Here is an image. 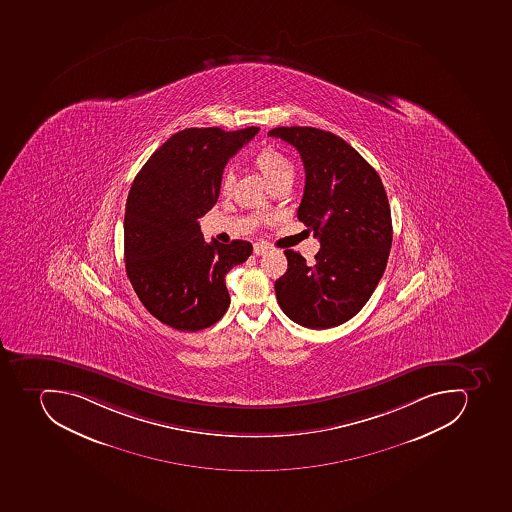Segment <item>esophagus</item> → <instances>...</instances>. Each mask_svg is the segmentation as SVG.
I'll return each instance as SVG.
<instances>
[{
	"instance_id": "34e87169",
	"label": "esophagus",
	"mask_w": 512,
	"mask_h": 512,
	"mask_svg": "<svg viewBox=\"0 0 512 512\" xmlns=\"http://www.w3.org/2000/svg\"><path fill=\"white\" fill-rule=\"evenodd\" d=\"M268 249H270V247H268V244H265V242H255L254 244L255 255L266 254V252H268Z\"/></svg>"
}]
</instances>
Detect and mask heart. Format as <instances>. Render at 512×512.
<instances>
[{
    "mask_svg": "<svg viewBox=\"0 0 512 512\" xmlns=\"http://www.w3.org/2000/svg\"><path fill=\"white\" fill-rule=\"evenodd\" d=\"M255 167L271 181L274 188H279L283 184H292L294 181L295 168L292 160L276 146H266L260 149L254 157ZM234 173L233 170H225L221 175L220 191L223 196H228L233 189Z\"/></svg>",
    "mask_w": 512,
    "mask_h": 512,
    "instance_id": "b5f03b06",
    "label": "heart"
}]
</instances>
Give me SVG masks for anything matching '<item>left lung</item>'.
<instances>
[{
    "label": "left lung",
    "mask_w": 512,
    "mask_h": 512,
    "mask_svg": "<svg viewBox=\"0 0 512 512\" xmlns=\"http://www.w3.org/2000/svg\"><path fill=\"white\" fill-rule=\"evenodd\" d=\"M268 135L292 144L302 157L305 189L297 218L321 244L313 265L284 250L287 271L274 283L276 299L303 328H334L364 307L387 266L392 217L384 184L331 131L278 127Z\"/></svg>",
    "instance_id": "8db88e82"
}]
</instances>
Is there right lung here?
<instances>
[{"label":"right lung","instance_id":"1","mask_svg":"<svg viewBox=\"0 0 512 512\" xmlns=\"http://www.w3.org/2000/svg\"><path fill=\"white\" fill-rule=\"evenodd\" d=\"M257 133V127L178 131L131 184L123 220L125 268L146 310L170 328L201 331L228 310L226 273L246 262L252 244L205 242L197 218L217 202L229 157Z\"/></svg>","mask_w":512,"mask_h":512}]
</instances>
